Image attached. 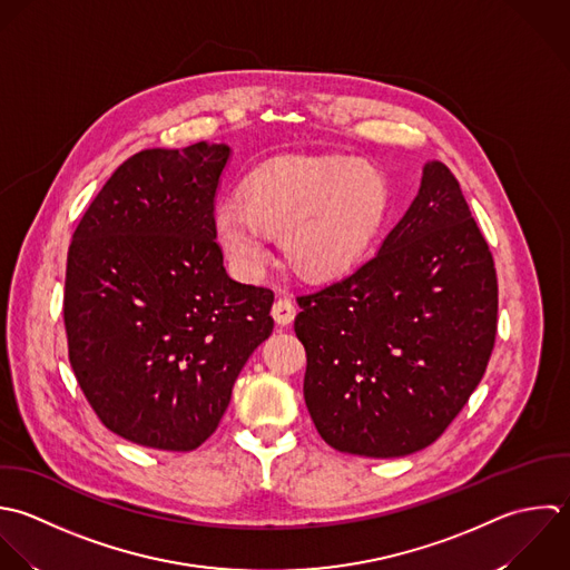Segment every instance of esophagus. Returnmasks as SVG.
<instances>
[{"mask_svg": "<svg viewBox=\"0 0 570 570\" xmlns=\"http://www.w3.org/2000/svg\"><path fill=\"white\" fill-rule=\"evenodd\" d=\"M271 313H273V320H275L277 324L286 326V324H291V322L295 320L297 308H295V302H293L291 297H279V299H275Z\"/></svg>", "mask_w": 570, "mask_h": 570, "instance_id": "esophagus-1", "label": "esophagus"}]
</instances>
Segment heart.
<instances>
[{"label":"heart","instance_id":"obj_1","mask_svg":"<svg viewBox=\"0 0 570 570\" xmlns=\"http://www.w3.org/2000/svg\"><path fill=\"white\" fill-rule=\"evenodd\" d=\"M389 204L384 175L346 157H286L257 168L244 197L217 206V239L244 275L262 271L268 235H279L286 264L302 277L326 279L355 266Z\"/></svg>","mask_w":570,"mask_h":570}]
</instances>
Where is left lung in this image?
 Instances as JSON below:
<instances>
[{
  "mask_svg": "<svg viewBox=\"0 0 570 570\" xmlns=\"http://www.w3.org/2000/svg\"><path fill=\"white\" fill-rule=\"evenodd\" d=\"M297 304L322 440L364 458L431 446L482 382L498 335L493 255L449 166H424L375 257Z\"/></svg>",
  "mask_w": 570,
  "mask_h": 570,
  "instance_id": "1",
  "label": "left lung"
}]
</instances>
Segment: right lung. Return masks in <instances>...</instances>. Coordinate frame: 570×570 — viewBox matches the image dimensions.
I'll return each mask as SVG.
<instances>
[{
	"label": "right lung",
	"instance_id": "obj_1",
	"mask_svg": "<svg viewBox=\"0 0 570 570\" xmlns=\"http://www.w3.org/2000/svg\"><path fill=\"white\" fill-rule=\"evenodd\" d=\"M230 148H146L101 186L72 233L63 326L99 422L159 451L217 429L250 353L273 333V291L224 268L215 193Z\"/></svg>",
	"mask_w": 570,
	"mask_h": 570
}]
</instances>
